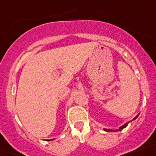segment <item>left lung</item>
<instances>
[{"mask_svg": "<svg viewBox=\"0 0 156 156\" xmlns=\"http://www.w3.org/2000/svg\"><path fill=\"white\" fill-rule=\"evenodd\" d=\"M138 115H137V116H136V117H135L134 119H133V120H136V119H137V118H138ZM128 124H129V122L126 123V124H124L123 126H120L119 129H115V130H113V129H104V131H107V132H118V131H121V130H122V129H124V128H125L126 126L128 125Z\"/></svg>", "mask_w": 156, "mask_h": 156, "instance_id": "left-lung-1", "label": "left lung"}]
</instances>
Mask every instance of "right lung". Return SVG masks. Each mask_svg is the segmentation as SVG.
Wrapping results in <instances>:
<instances>
[{
    "instance_id": "1",
    "label": "right lung",
    "mask_w": 156,
    "mask_h": 156,
    "mask_svg": "<svg viewBox=\"0 0 156 156\" xmlns=\"http://www.w3.org/2000/svg\"><path fill=\"white\" fill-rule=\"evenodd\" d=\"M55 138H53V139H51V140H47V141H52V140H54Z\"/></svg>"
}]
</instances>
